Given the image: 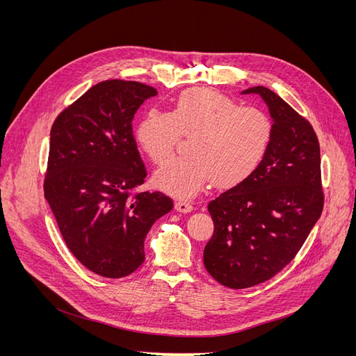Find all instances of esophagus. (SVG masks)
Instances as JSON below:
<instances>
[{
    "label": "esophagus",
    "mask_w": 356,
    "mask_h": 356,
    "mask_svg": "<svg viewBox=\"0 0 356 356\" xmlns=\"http://www.w3.org/2000/svg\"><path fill=\"white\" fill-rule=\"evenodd\" d=\"M175 209L180 213H189V212L193 211V207L189 202H176Z\"/></svg>",
    "instance_id": "1"
}]
</instances>
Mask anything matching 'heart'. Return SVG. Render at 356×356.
<instances>
[{"instance_id": "obj_1", "label": "heart", "mask_w": 356, "mask_h": 356, "mask_svg": "<svg viewBox=\"0 0 356 356\" xmlns=\"http://www.w3.org/2000/svg\"><path fill=\"white\" fill-rule=\"evenodd\" d=\"M179 136L189 137L188 156L167 160L153 181L168 195L191 199L209 177L219 184L248 177L267 153L273 124L264 111L196 88L181 92L170 112L148 111L136 127L137 144L153 163L172 154Z\"/></svg>"}]
</instances>
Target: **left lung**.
I'll return each mask as SVG.
<instances>
[{"instance_id": "left-lung-1", "label": "left lung", "mask_w": 356, "mask_h": 356, "mask_svg": "<svg viewBox=\"0 0 356 356\" xmlns=\"http://www.w3.org/2000/svg\"><path fill=\"white\" fill-rule=\"evenodd\" d=\"M241 93L264 101L273 136L255 170L208 204L215 229L203 264L229 289H248L282 271L323 209L321 147L309 121L268 88Z\"/></svg>"}]
</instances>
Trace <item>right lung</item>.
<instances>
[{
    "label": "right lung",
    "mask_w": 356,
    "mask_h": 356,
    "mask_svg": "<svg viewBox=\"0 0 356 356\" xmlns=\"http://www.w3.org/2000/svg\"><path fill=\"white\" fill-rule=\"evenodd\" d=\"M156 95L140 82L97 83L50 131L44 197L70 252L106 278L125 277L144 263L148 231L173 209L160 192L131 195L147 176L131 122Z\"/></svg>",
    "instance_id": "obj_1"
}]
</instances>
